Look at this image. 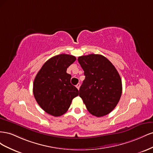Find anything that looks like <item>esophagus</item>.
<instances>
[{
    "label": "esophagus",
    "mask_w": 153,
    "mask_h": 153,
    "mask_svg": "<svg viewBox=\"0 0 153 153\" xmlns=\"http://www.w3.org/2000/svg\"><path fill=\"white\" fill-rule=\"evenodd\" d=\"M76 88L77 89L79 90V89H80V84H78L76 85Z\"/></svg>",
    "instance_id": "34e87169"
}]
</instances>
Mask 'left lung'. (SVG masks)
<instances>
[{
	"label": "left lung",
	"mask_w": 153,
	"mask_h": 153,
	"mask_svg": "<svg viewBox=\"0 0 153 153\" xmlns=\"http://www.w3.org/2000/svg\"><path fill=\"white\" fill-rule=\"evenodd\" d=\"M78 61L85 76L79 96L87 110L98 117L108 114L122 94V81L117 69L108 59L99 54L82 55Z\"/></svg>",
	"instance_id": "left-lung-1"
}]
</instances>
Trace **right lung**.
Listing matches in <instances>:
<instances>
[{"instance_id":"add662e5","label":"right lung","mask_w":153,"mask_h":153,"mask_svg":"<svg viewBox=\"0 0 153 153\" xmlns=\"http://www.w3.org/2000/svg\"><path fill=\"white\" fill-rule=\"evenodd\" d=\"M76 61L68 54L50 58L37 73L33 84V94L37 103L45 112L55 117L65 114L78 90L71 82L67 68Z\"/></svg>"}]
</instances>
